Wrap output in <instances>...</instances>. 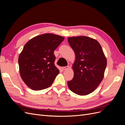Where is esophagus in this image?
Wrapping results in <instances>:
<instances>
[{
    "instance_id": "34e87169",
    "label": "esophagus",
    "mask_w": 125,
    "mask_h": 125,
    "mask_svg": "<svg viewBox=\"0 0 125 125\" xmlns=\"http://www.w3.org/2000/svg\"><path fill=\"white\" fill-rule=\"evenodd\" d=\"M69 68V66H66V67H62V69L63 70H67Z\"/></svg>"
}]
</instances>
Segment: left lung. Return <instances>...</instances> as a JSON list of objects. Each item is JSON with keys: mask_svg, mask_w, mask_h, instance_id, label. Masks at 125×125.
Wrapping results in <instances>:
<instances>
[{"mask_svg": "<svg viewBox=\"0 0 125 125\" xmlns=\"http://www.w3.org/2000/svg\"><path fill=\"white\" fill-rule=\"evenodd\" d=\"M68 41L73 50L75 59L72 68L74 76L67 82L72 92L79 95L93 92L104 76L107 59L98 42L85 36H73Z\"/></svg>", "mask_w": 125, "mask_h": 125, "instance_id": "left-lung-1", "label": "left lung"}]
</instances>
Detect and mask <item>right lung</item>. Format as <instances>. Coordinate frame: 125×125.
<instances>
[{"label":"right lung","mask_w":125,"mask_h":125,"mask_svg":"<svg viewBox=\"0 0 125 125\" xmlns=\"http://www.w3.org/2000/svg\"><path fill=\"white\" fill-rule=\"evenodd\" d=\"M65 38L52 33L37 35L26 43L19 56L20 76L29 88L39 91L50 87L59 70L54 52Z\"/></svg>","instance_id":"obj_1"}]
</instances>
